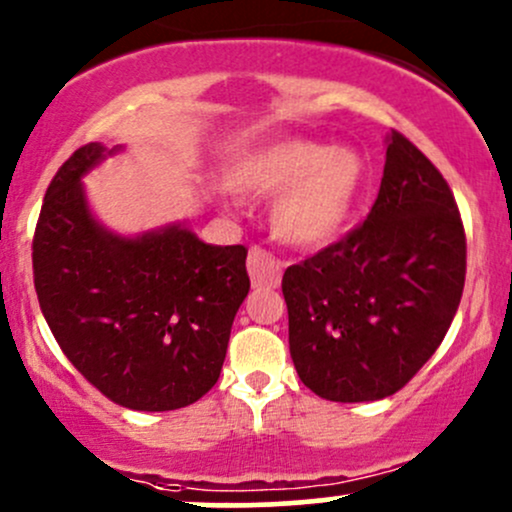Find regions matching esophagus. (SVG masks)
<instances>
[{"instance_id": "esophagus-1", "label": "esophagus", "mask_w": 512, "mask_h": 512, "mask_svg": "<svg viewBox=\"0 0 512 512\" xmlns=\"http://www.w3.org/2000/svg\"><path fill=\"white\" fill-rule=\"evenodd\" d=\"M247 272H250L255 289H272V286L279 284V277H282V265L267 250L255 245L250 247V255H247Z\"/></svg>"}]
</instances>
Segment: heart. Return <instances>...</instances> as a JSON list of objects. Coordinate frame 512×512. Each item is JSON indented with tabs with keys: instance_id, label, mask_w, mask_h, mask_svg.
<instances>
[{
	"instance_id": "heart-1",
	"label": "heart",
	"mask_w": 512,
	"mask_h": 512,
	"mask_svg": "<svg viewBox=\"0 0 512 512\" xmlns=\"http://www.w3.org/2000/svg\"><path fill=\"white\" fill-rule=\"evenodd\" d=\"M367 182L362 155L306 138H284L240 157L228 172L238 192L274 196L272 226L299 247L333 243L355 216Z\"/></svg>"
}]
</instances>
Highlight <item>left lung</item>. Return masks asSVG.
Masks as SVG:
<instances>
[{
  "label": "left lung",
  "instance_id": "obj_1",
  "mask_svg": "<svg viewBox=\"0 0 512 512\" xmlns=\"http://www.w3.org/2000/svg\"><path fill=\"white\" fill-rule=\"evenodd\" d=\"M367 221L284 272L301 381L340 403L408 384L445 340L466 277V235L440 170L391 131Z\"/></svg>",
  "mask_w": 512,
  "mask_h": 512
}]
</instances>
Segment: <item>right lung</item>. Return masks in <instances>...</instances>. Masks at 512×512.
<instances>
[{
    "label": "right lung",
    "mask_w": 512,
    "mask_h": 512,
    "mask_svg": "<svg viewBox=\"0 0 512 512\" xmlns=\"http://www.w3.org/2000/svg\"><path fill=\"white\" fill-rule=\"evenodd\" d=\"M87 143L50 182L33 233V284L50 333L94 389L131 411H177L211 389L250 291L245 245H206L182 223L123 238L89 213Z\"/></svg>",
    "instance_id": "add662e5"
}]
</instances>
